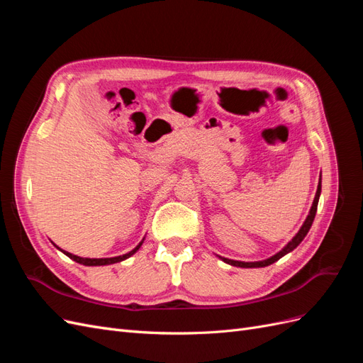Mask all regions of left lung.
Instances as JSON below:
<instances>
[{"label": "left lung", "instance_id": "obj_1", "mask_svg": "<svg viewBox=\"0 0 363 363\" xmlns=\"http://www.w3.org/2000/svg\"><path fill=\"white\" fill-rule=\"evenodd\" d=\"M320 195H321V180L320 183H318V189H316V195L313 199V204L311 207V212L309 215H307L304 224L301 225V228L298 230V233H296L292 240H289L288 245H284L277 255L271 256L269 259H265V260H259V262H239V260H232V259H227V257H221L219 256V259H221L223 262L228 263V265H233V267H239V268H262V267H268L271 265V263L277 262L279 259H281L284 255H288V252H291L292 250H295L296 247H298L301 244V240L306 238V235L309 233V230L312 227V223L315 219V215H316V208H318V200H320Z\"/></svg>", "mask_w": 363, "mask_h": 363}]
</instances>
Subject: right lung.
Segmentation results:
<instances>
[{
    "label": "right lung",
    "mask_w": 363,
    "mask_h": 363,
    "mask_svg": "<svg viewBox=\"0 0 363 363\" xmlns=\"http://www.w3.org/2000/svg\"><path fill=\"white\" fill-rule=\"evenodd\" d=\"M142 242H144V239H142ZM142 242H139V245H138L136 248L131 250L130 252H127V255H123V256H116V257H104V259H89V257H80V256L71 255V252H68V251H63V250H60L59 247H57V248H59L60 251H63V255H67L69 259L75 260L77 263H82V265H86V267H101V265H112V263H116V262H123V260L128 259L130 256H133L135 252H136V251L140 248Z\"/></svg>",
    "instance_id": "obj_1"
}]
</instances>
